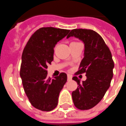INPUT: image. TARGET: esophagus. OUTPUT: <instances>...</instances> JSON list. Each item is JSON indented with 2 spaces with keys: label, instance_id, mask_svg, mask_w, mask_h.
<instances>
[{
  "label": "esophagus",
  "instance_id": "obj_1",
  "mask_svg": "<svg viewBox=\"0 0 126 126\" xmlns=\"http://www.w3.org/2000/svg\"><path fill=\"white\" fill-rule=\"evenodd\" d=\"M72 79V75H70V74H68V80H70Z\"/></svg>",
  "mask_w": 126,
  "mask_h": 126
}]
</instances>
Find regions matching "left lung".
I'll return each mask as SVG.
<instances>
[{"mask_svg": "<svg viewBox=\"0 0 126 126\" xmlns=\"http://www.w3.org/2000/svg\"><path fill=\"white\" fill-rule=\"evenodd\" d=\"M74 36L84 42V53L75 75L85 73L86 80L80 82L77 77L72 79L78 87L72 92L73 103L80 110H88L101 101L110 86L114 64L110 49L101 36L89 29H73L67 38Z\"/></svg>", "mask_w": 126, "mask_h": 126, "instance_id": "left-lung-1", "label": "left lung"}]
</instances>
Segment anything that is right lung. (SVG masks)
I'll use <instances>...</instances> for the list:
<instances>
[{"instance_id": "1", "label": "right lung", "mask_w": 126, "mask_h": 126, "mask_svg": "<svg viewBox=\"0 0 126 126\" xmlns=\"http://www.w3.org/2000/svg\"><path fill=\"white\" fill-rule=\"evenodd\" d=\"M69 31L40 28L31 36L23 51L20 76L23 88L31 105L42 111H51L57 106L59 94L67 81L66 73H60L51 79L46 69L53 60L55 45Z\"/></svg>"}]
</instances>
